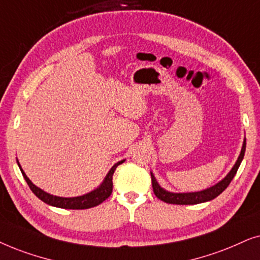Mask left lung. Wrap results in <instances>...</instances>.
<instances>
[{"label": "left lung", "instance_id": "1", "mask_svg": "<svg viewBox=\"0 0 260 260\" xmlns=\"http://www.w3.org/2000/svg\"><path fill=\"white\" fill-rule=\"evenodd\" d=\"M245 150H246V140H244L243 148H241L240 155H239L237 162L233 166V169L230 171L226 177H224L222 181L217 183L212 188L203 190V191H197V192H186V193H174L169 192L160 188V185L158 184V182L155 181L153 174H151V181H152V188H153L154 195L158 197L159 200L164 201L166 203H170V205H197V203L207 202V201H210L215 199L216 196H219L221 192L223 191L224 189L230 185L232 179L234 178L235 174H237L239 166H240V162L243 160Z\"/></svg>", "mask_w": 260, "mask_h": 260}]
</instances>
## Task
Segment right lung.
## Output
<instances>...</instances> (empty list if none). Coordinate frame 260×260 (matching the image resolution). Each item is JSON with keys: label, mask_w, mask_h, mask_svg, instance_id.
<instances>
[{"label": "right lung", "mask_w": 260, "mask_h": 260, "mask_svg": "<svg viewBox=\"0 0 260 260\" xmlns=\"http://www.w3.org/2000/svg\"><path fill=\"white\" fill-rule=\"evenodd\" d=\"M123 161L124 160L116 162V164L110 169V171L108 172V175H107L106 179L103 181L100 188L94 190V191L86 193V195H83L79 197H69V199H67V197L53 196V195H50V193L45 192L44 190L39 189L38 186L34 185L33 183L29 181V178L25 175V172L22 171V169H20V170H21L23 178H25V181L27 182V184H28L34 195H36L38 199L43 201V202L47 203V205L50 206L58 207V208H64V209H88V208H92V207L99 206L100 203H102L103 201H106L110 195H112L114 171H115L117 166L122 164Z\"/></svg>", "instance_id": "right-lung-1"}]
</instances>
